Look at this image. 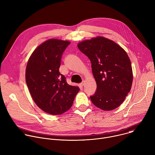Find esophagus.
<instances>
[{"instance_id": "1", "label": "esophagus", "mask_w": 155, "mask_h": 155, "mask_svg": "<svg viewBox=\"0 0 155 155\" xmlns=\"http://www.w3.org/2000/svg\"><path fill=\"white\" fill-rule=\"evenodd\" d=\"M84 85V81H82V82L80 83V86L83 87Z\"/></svg>"}]
</instances>
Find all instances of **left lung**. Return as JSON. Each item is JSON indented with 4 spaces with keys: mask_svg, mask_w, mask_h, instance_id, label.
I'll return each mask as SVG.
<instances>
[{
    "mask_svg": "<svg viewBox=\"0 0 155 155\" xmlns=\"http://www.w3.org/2000/svg\"><path fill=\"white\" fill-rule=\"evenodd\" d=\"M88 57L97 83V90L90 96L92 104L105 111L119 107L130 91L133 71L126 51L114 41L98 36L78 44Z\"/></svg>",
    "mask_w": 155,
    "mask_h": 155,
    "instance_id": "left-lung-1",
    "label": "left lung"
}]
</instances>
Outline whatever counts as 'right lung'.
<instances>
[{
  "instance_id": "obj_1",
  "label": "right lung",
  "mask_w": 155,
  "mask_h": 155,
  "mask_svg": "<svg viewBox=\"0 0 155 155\" xmlns=\"http://www.w3.org/2000/svg\"><path fill=\"white\" fill-rule=\"evenodd\" d=\"M70 42L50 39L38 47L26 68L25 80L37 106L52 115L69 110L80 88L68 84L59 68L63 53Z\"/></svg>"
}]
</instances>
